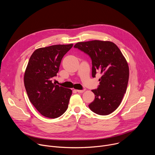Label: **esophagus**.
<instances>
[{
	"instance_id": "34e87169",
	"label": "esophagus",
	"mask_w": 155,
	"mask_h": 155,
	"mask_svg": "<svg viewBox=\"0 0 155 155\" xmlns=\"http://www.w3.org/2000/svg\"><path fill=\"white\" fill-rule=\"evenodd\" d=\"M84 91H85V90H77V91L78 93H82L84 92Z\"/></svg>"
}]
</instances>
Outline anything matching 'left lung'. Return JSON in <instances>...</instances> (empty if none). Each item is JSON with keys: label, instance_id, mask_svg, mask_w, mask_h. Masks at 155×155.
<instances>
[{"label": "left lung", "instance_id": "1", "mask_svg": "<svg viewBox=\"0 0 155 155\" xmlns=\"http://www.w3.org/2000/svg\"><path fill=\"white\" fill-rule=\"evenodd\" d=\"M74 47L90 56L92 77L101 74L99 85L92 91L95 94L89 108L100 115L112 114L119 107L126 93L129 80L128 64L120 50L110 41L92 40L78 42Z\"/></svg>", "mask_w": 155, "mask_h": 155}]
</instances>
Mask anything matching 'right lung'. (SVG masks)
I'll return each instance as SVG.
<instances>
[{
    "mask_svg": "<svg viewBox=\"0 0 155 155\" xmlns=\"http://www.w3.org/2000/svg\"><path fill=\"white\" fill-rule=\"evenodd\" d=\"M73 47L55 45L34 51L28 62L24 83L28 97L43 116L56 118L68 109L72 91L52 83L63 56Z\"/></svg>",
    "mask_w": 155,
    "mask_h": 155,
    "instance_id": "add662e5",
    "label": "right lung"
}]
</instances>
